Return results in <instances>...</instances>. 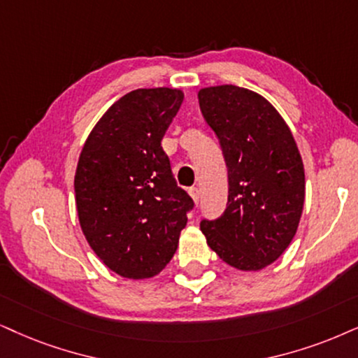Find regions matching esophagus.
Masks as SVG:
<instances>
[{"label":"esophagus","instance_id":"34e87169","mask_svg":"<svg viewBox=\"0 0 358 358\" xmlns=\"http://www.w3.org/2000/svg\"><path fill=\"white\" fill-rule=\"evenodd\" d=\"M188 193H189V196L193 198V201L198 205V203H200V188H198V187H192V188L188 189Z\"/></svg>","mask_w":358,"mask_h":358}]
</instances>
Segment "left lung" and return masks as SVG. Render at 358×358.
Returning a JSON list of instances; mask_svg holds the SVG:
<instances>
[{"label": "left lung", "instance_id": "obj_1", "mask_svg": "<svg viewBox=\"0 0 358 358\" xmlns=\"http://www.w3.org/2000/svg\"><path fill=\"white\" fill-rule=\"evenodd\" d=\"M201 114L220 138L228 166V205L203 220L208 246L239 271H261L287 250L306 196L304 164L273 103L250 89H200Z\"/></svg>", "mask_w": 358, "mask_h": 358}]
</instances>
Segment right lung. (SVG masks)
I'll return each instance as SVG.
<instances>
[{"mask_svg":"<svg viewBox=\"0 0 358 358\" xmlns=\"http://www.w3.org/2000/svg\"><path fill=\"white\" fill-rule=\"evenodd\" d=\"M180 89H137L107 108L80 152L76 206L89 246L108 269L148 279L173 257L193 200L176 185L162 138Z\"/></svg>","mask_w":358,"mask_h":358,"instance_id":"add662e5","label":"right lung"}]
</instances>
